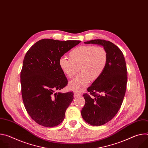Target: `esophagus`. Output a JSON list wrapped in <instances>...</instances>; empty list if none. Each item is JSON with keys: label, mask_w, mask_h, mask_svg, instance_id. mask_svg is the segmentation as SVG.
I'll return each instance as SVG.
<instances>
[{"label": "esophagus", "mask_w": 148, "mask_h": 148, "mask_svg": "<svg viewBox=\"0 0 148 148\" xmlns=\"http://www.w3.org/2000/svg\"><path fill=\"white\" fill-rule=\"evenodd\" d=\"M79 95V94L78 93H77V92H74V98H76V97H78Z\"/></svg>", "instance_id": "esophagus-1"}]
</instances>
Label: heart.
I'll return each mask as SVG.
<instances>
[{"label":"heart","mask_w":148,"mask_h":148,"mask_svg":"<svg viewBox=\"0 0 148 148\" xmlns=\"http://www.w3.org/2000/svg\"><path fill=\"white\" fill-rule=\"evenodd\" d=\"M69 58L61 57L58 66L67 78H73L78 67L81 73L69 84L70 90L81 91L91 80L98 79L102 74L107 62V53L101 46L82 45L75 47L69 54Z\"/></svg>","instance_id":"heart-1"}]
</instances>
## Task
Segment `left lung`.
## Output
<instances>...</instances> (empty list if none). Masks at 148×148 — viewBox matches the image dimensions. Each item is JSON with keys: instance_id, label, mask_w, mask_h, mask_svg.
Instances as JSON below:
<instances>
[{"instance_id": "obj_1", "label": "left lung", "mask_w": 148, "mask_h": 148, "mask_svg": "<svg viewBox=\"0 0 148 148\" xmlns=\"http://www.w3.org/2000/svg\"><path fill=\"white\" fill-rule=\"evenodd\" d=\"M86 44L102 46L107 53V62L102 75L87 88L93 98L84 94L86 103L81 115L87 123L100 126L111 121L119 110L125 94L127 70L123 54L110 41L95 39Z\"/></svg>"}]
</instances>
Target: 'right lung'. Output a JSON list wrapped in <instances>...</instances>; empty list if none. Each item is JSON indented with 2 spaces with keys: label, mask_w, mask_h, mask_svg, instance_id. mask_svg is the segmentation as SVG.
<instances>
[{
  "label": "right lung",
  "mask_w": 148,
  "mask_h": 148,
  "mask_svg": "<svg viewBox=\"0 0 148 148\" xmlns=\"http://www.w3.org/2000/svg\"><path fill=\"white\" fill-rule=\"evenodd\" d=\"M80 42L44 38L36 42L25 56L20 73L23 101L29 115L40 125L54 127L65 118L74 93L55 92L68 84L58 60Z\"/></svg>",
  "instance_id": "obj_1"
}]
</instances>
